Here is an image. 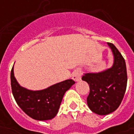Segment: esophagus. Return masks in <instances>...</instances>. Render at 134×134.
<instances>
[{"instance_id":"esophagus-1","label":"esophagus","mask_w":134,"mask_h":134,"mask_svg":"<svg viewBox=\"0 0 134 134\" xmlns=\"http://www.w3.org/2000/svg\"><path fill=\"white\" fill-rule=\"evenodd\" d=\"M72 79L75 82H78L81 80V72L79 70H76L72 74Z\"/></svg>"}]
</instances>
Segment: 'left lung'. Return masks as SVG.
Segmentation results:
<instances>
[{
  "label": "left lung",
  "instance_id": "1",
  "mask_svg": "<svg viewBox=\"0 0 134 134\" xmlns=\"http://www.w3.org/2000/svg\"><path fill=\"white\" fill-rule=\"evenodd\" d=\"M113 54V64L107 70L85 73L82 80L90 86L87 105L93 113L105 115L118 108L126 90L127 72L125 59L118 49L108 43Z\"/></svg>",
  "mask_w": 134,
  "mask_h": 134
}]
</instances>
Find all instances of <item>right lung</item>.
<instances>
[{
	"label": "right lung",
	"mask_w": 134,
	"mask_h": 134,
	"mask_svg": "<svg viewBox=\"0 0 134 134\" xmlns=\"http://www.w3.org/2000/svg\"><path fill=\"white\" fill-rule=\"evenodd\" d=\"M11 89L16 103L29 117L37 121L51 120L58 113L63 96L75 82L67 80L41 90L21 87L16 80L13 67L10 72Z\"/></svg>",
	"instance_id": "1"
}]
</instances>
